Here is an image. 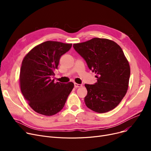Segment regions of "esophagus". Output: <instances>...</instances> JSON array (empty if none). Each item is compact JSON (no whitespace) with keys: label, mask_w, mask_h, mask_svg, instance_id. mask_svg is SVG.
Instances as JSON below:
<instances>
[{"label":"esophagus","mask_w":151,"mask_h":151,"mask_svg":"<svg viewBox=\"0 0 151 151\" xmlns=\"http://www.w3.org/2000/svg\"><path fill=\"white\" fill-rule=\"evenodd\" d=\"M74 86H75V88H81V87H82V86H83L81 84H77V83H75V84H74Z\"/></svg>","instance_id":"obj_1"}]
</instances>
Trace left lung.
Wrapping results in <instances>:
<instances>
[{"instance_id":"1","label":"left lung","mask_w":151,"mask_h":151,"mask_svg":"<svg viewBox=\"0 0 151 151\" xmlns=\"http://www.w3.org/2000/svg\"><path fill=\"white\" fill-rule=\"evenodd\" d=\"M73 47L89 68L97 73V83L85 84L88 90L86 105L99 113L113 109L127 91L130 75L129 63L122 48L112 40L100 38L73 44Z\"/></svg>"}]
</instances>
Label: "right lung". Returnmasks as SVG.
<instances>
[{
	"instance_id": "1",
	"label": "right lung",
	"mask_w": 151,
	"mask_h": 151,
	"mask_svg": "<svg viewBox=\"0 0 151 151\" xmlns=\"http://www.w3.org/2000/svg\"><path fill=\"white\" fill-rule=\"evenodd\" d=\"M72 44L47 41L31 50L24 58L20 70L21 92L35 112L45 116L57 114L65 105L74 84L54 83L51 80L60 57Z\"/></svg>"
}]
</instances>
